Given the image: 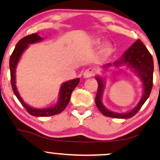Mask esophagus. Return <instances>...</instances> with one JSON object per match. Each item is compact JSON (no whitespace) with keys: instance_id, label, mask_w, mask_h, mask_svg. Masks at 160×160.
Here are the masks:
<instances>
[{"instance_id":"34e87169","label":"esophagus","mask_w":160,"mask_h":160,"mask_svg":"<svg viewBox=\"0 0 160 160\" xmlns=\"http://www.w3.org/2000/svg\"><path fill=\"white\" fill-rule=\"evenodd\" d=\"M95 69L94 68H89L88 69H86L83 73V77L85 78H91L92 76L95 74Z\"/></svg>"}]
</instances>
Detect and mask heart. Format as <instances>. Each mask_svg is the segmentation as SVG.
Returning <instances> with one entry per match:
<instances>
[{
    "instance_id": "obj_1",
    "label": "heart",
    "mask_w": 160,
    "mask_h": 160,
    "mask_svg": "<svg viewBox=\"0 0 160 160\" xmlns=\"http://www.w3.org/2000/svg\"><path fill=\"white\" fill-rule=\"evenodd\" d=\"M92 43L93 45H99L101 43L100 39H94L92 41ZM113 52V45L111 44L110 42H105L103 45H102V48H101L100 53L102 56L107 57L111 54Z\"/></svg>"
}]
</instances>
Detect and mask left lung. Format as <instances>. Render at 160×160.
<instances>
[{"label":"left lung","mask_w":160,"mask_h":160,"mask_svg":"<svg viewBox=\"0 0 160 160\" xmlns=\"http://www.w3.org/2000/svg\"><path fill=\"white\" fill-rule=\"evenodd\" d=\"M120 67L122 65H126L130 68L140 78L142 81L143 88H144V93L140 102L137 104L134 109L129 112L124 113H119L109 111L103 105L102 102V95L105 82L102 77L96 76L97 82H98V91H97L96 96H95V104L97 108L102 112V113L106 117H113V118L118 119H128L132 117L138 113V111L141 109L143 104L146 102L147 99L150 96L151 92L152 87H153V57L150 54L147 47L144 43L141 41V40H137L135 43H134L129 49H128L124 54L121 56L120 59L116 61L112 65L111 63H108L104 65V68L111 67Z\"/></svg>","instance_id":"1"}]
</instances>
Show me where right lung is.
Masks as SVG:
<instances>
[{"mask_svg": "<svg viewBox=\"0 0 160 160\" xmlns=\"http://www.w3.org/2000/svg\"><path fill=\"white\" fill-rule=\"evenodd\" d=\"M42 38L38 35L37 33L30 34L25 38H22L16 45L15 49L11 55L10 58V81L12 85V90L14 94L17 97L18 100L19 101L22 105L26 109V111L31 115L35 116V117H49L56 114H58L64 111V109L68 105L71 99V93L80 82V78L74 79V80H68L64 82L60 88L59 93H58V101L55 106L49 108H43V109H38L29 106L22 100L20 97L19 92L17 90L16 85V69L17 67L18 62L19 58L24 51L28 47V44L35 43L42 40Z\"/></svg>", "mask_w": 160, "mask_h": 160, "instance_id": "obj_1", "label": "right lung"}]
</instances>
